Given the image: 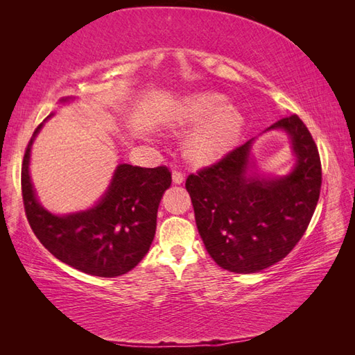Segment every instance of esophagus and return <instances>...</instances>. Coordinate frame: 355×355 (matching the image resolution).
Returning <instances> with one entry per match:
<instances>
[{
    "instance_id": "obj_1",
    "label": "esophagus",
    "mask_w": 355,
    "mask_h": 355,
    "mask_svg": "<svg viewBox=\"0 0 355 355\" xmlns=\"http://www.w3.org/2000/svg\"><path fill=\"white\" fill-rule=\"evenodd\" d=\"M172 182L175 184H182L184 182V175L182 171H173L172 172Z\"/></svg>"
}]
</instances>
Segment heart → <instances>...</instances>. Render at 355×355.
I'll return each mask as SVG.
<instances>
[{
	"label": "heart",
	"mask_w": 355,
	"mask_h": 355,
	"mask_svg": "<svg viewBox=\"0 0 355 355\" xmlns=\"http://www.w3.org/2000/svg\"><path fill=\"white\" fill-rule=\"evenodd\" d=\"M175 120L180 125L205 122L189 141L192 157L200 162H210L224 154L236 141L243 128V119L235 110L225 107L218 94H197L186 99Z\"/></svg>",
	"instance_id": "b5f03b06"
}]
</instances>
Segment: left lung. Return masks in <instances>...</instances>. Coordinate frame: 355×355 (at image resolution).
Listing matches in <instances>:
<instances>
[{
    "instance_id": "1",
    "label": "left lung",
    "mask_w": 355,
    "mask_h": 355,
    "mask_svg": "<svg viewBox=\"0 0 355 355\" xmlns=\"http://www.w3.org/2000/svg\"><path fill=\"white\" fill-rule=\"evenodd\" d=\"M273 128L291 137L297 163L290 175L268 182L247 175L250 140L186 180L202 243L218 266L233 273H256L284 259L319 201L322 164L311 132L297 114Z\"/></svg>"
}]
</instances>
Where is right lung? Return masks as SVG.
<instances>
[{
	"label": "right lung",
	"instance_id": "right-lung-1",
	"mask_svg": "<svg viewBox=\"0 0 355 355\" xmlns=\"http://www.w3.org/2000/svg\"><path fill=\"white\" fill-rule=\"evenodd\" d=\"M21 168V191L27 221L36 238L59 261L87 275L114 277L125 275L143 259L153 243L157 210L172 183L166 166L140 168L120 164L108 192L96 207L67 216L47 212L36 201L28 177L30 148Z\"/></svg>",
	"mask_w": 355,
	"mask_h": 355
}]
</instances>
